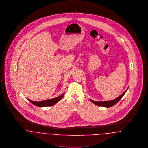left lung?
I'll list each match as a JSON object with an SVG mask.
<instances>
[{"label":"left lung","mask_w":148,"mask_h":148,"mask_svg":"<svg viewBox=\"0 0 148 148\" xmlns=\"http://www.w3.org/2000/svg\"><path fill=\"white\" fill-rule=\"evenodd\" d=\"M126 91H127V90L121 95H120V96L117 97L116 99H115V100H113L107 101H99V102L98 101H93L92 100H90L91 102H92L94 104H95L96 105H98V106H103V107L110 108V107H111V106H114V105H115L119 101H120V100L124 95L125 93H126Z\"/></svg>","instance_id":"1"}]
</instances>
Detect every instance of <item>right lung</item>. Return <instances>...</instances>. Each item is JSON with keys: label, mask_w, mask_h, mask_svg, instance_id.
Wrapping results in <instances>:
<instances>
[{"label": "right lung", "mask_w": 148, "mask_h": 148, "mask_svg": "<svg viewBox=\"0 0 148 148\" xmlns=\"http://www.w3.org/2000/svg\"><path fill=\"white\" fill-rule=\"evenodd\" d=\"M63 93L61 96L57 97L54 99H52L50 100H47L44 101H40V102H36V101H31L29 99H28L29 101L32 103L33 105L38 106V107H46V106H51L57 103L60 100H61L63 97Z\"/></svg>", "instance_id": "add662e5"}]
</instances>
